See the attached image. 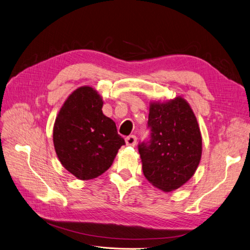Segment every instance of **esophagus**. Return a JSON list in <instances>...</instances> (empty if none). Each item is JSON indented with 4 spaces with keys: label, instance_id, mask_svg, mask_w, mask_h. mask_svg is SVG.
Returning <instances> with one entry per match:
<instances>
[{
    "label": "esophagus",
    "instance_id": "esophagus-1",
    "mask_svg": "<svg viewBox=\"0 0 250 250\" xmlns=\"http://www.w3.org/2000/svg\"><path fill=\"white\" fill-rule=\"evenodd\" d=\"M137 142V137L135 135H130L125 137V143L127 146H135Z\"/></svg>",
    "mask_w": 250,
    "mask_h": 250
}]
</instances>
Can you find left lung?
<instances>
[{
  "mask_svg": "<svg viewBox=\"0 0 250 250\" xmlns=\"http://www.w3.org/2000/svg\"><path fill=\"white\" fill-rule=\"evenodd\" d=\"M149 138L139 142L143 172L153 186L169 192L188 182L202 156V136L194 113L186 100L152 104Z\"/></svg>",
  "mask_w": 250,
  "mask_h": 250,
  "instance_id": "obj_1",
  "label": "left lung"
}]
</instances>
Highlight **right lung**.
<instances>
[{
    "mask_svg": "<svg viewBox=\"0 0 250 250\" xmlns=\"http://www.w3.org/2000/svg\"><path fill=\"white\" fill-rule=\"evenodd\" d=\"M102 99L94 88H77L64 102L54 125L59 161L79 180H92L111 167L125 145L114 121L102 113Z\"/></svg>",
    "mask_w": 250,
    "mask_h": 250,
    "instance_id": "add662e5",
    "label": "right lung"
}]
</instances>
